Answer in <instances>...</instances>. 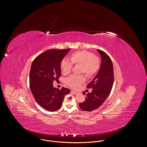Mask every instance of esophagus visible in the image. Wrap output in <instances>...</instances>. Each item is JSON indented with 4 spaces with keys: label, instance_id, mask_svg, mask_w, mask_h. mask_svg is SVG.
I'll return each mask as SVG.
<instances>
[{
    "label": "esophagus",
    "instance_id": "1",
    "mask_svg": "<svg viewBox=\"0 0 147 147\" xmlns=\"http://www.w3.org/2000/svg\"><path fill=\"white\" fill-rule=\"evenodd\" d=\"M71 93H72V94H75V95H76L78 92H76V91H74V90H71Z\"/></svg>",
    "mask_w": 147,
    "mask_h": 147
}]
</instances>
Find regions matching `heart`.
<instances>
[{"instance_id":"heart-1","label":"heart","mask_w":147,"mask_h":147,"mask_svg":"<svg viewBox=\"0 0 147 147\" xmlns=\"http://www.w3.org/2000/svg\"><path fill=\"white\" fill-rule=\"evenodd\" d=\"M73 64H81V73H84L88 78H91L98 71L100 62L92 53L86 51L76 52L71 55V60L66 58L62 60L60 64L62 74L65 75L69 74ZM84 80L83 75H73L66 79V83L71 87L77 88Z\"/></svg>"}]
</instances>
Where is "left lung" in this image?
<instances>
[{"instance_id":"obj_1","label":"left lung","mask_w":147,"mask_h":147,"mask_svg":"<svg viewBox=\"0 0 147 147\" xmlns=\"http://www.w3.org/2000/svg\"><path fill=\"white\" fill-rule=\"evenodd\" d=\"M101 58V64L96 76L87 85L91 92L86 94V100L79 104L80 108L86 111H93L100 106L109 95L114 83V72L112 61L103 51L96 50ZM83 95L86 94L83 92Z\"/></svg>"}]
</instances>
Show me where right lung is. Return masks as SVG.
<instances>
[{"label":"right lung","instance_id":"1","mask_svg":"<svg viewBox=\"0 0 147 147\" xmlns=\"http://www.w3.org/2000/svg\"><path fill=\"white\" fill-rule=\"evenodd\" d=\"M69 51L48 50L38 55L32 64L30 88L36 101L47 111L59 109L64 96L71 91L68 88L62 87L59 90L53 86V81L61 76V62Z\"/></svg>","mask_w":147,"mask_h":147}]
</instances>
